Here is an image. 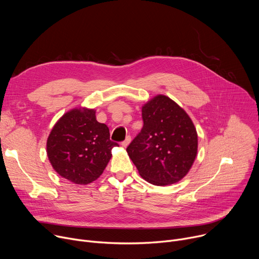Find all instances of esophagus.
<instances>
[{
    "label": "esophagus",
    "mask_w": 259,
    "mask_h": 259,
    "mask_svg": "<svg viewBox=\"0 0 259 259\" xmlns=\"http://www.w3.org/2000/svg\"><path fill=\"white\" fill-rule=\"evenodd\" d=\"M131 142V136H127L126 137V139L124 140V141H122V146H124V147H127L128 146V144Z\"/></svg>",
    "instance_id": "34e87169"
}]
</instances>
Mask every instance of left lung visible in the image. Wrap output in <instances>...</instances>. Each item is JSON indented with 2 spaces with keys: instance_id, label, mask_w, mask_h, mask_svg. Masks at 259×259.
<instances>
[{
  "instance_id": "obj_1",
  "label": "left lung",
  "mask_w": 259,
  "mask_h": 259,
  "mask_svg": "<svg viewBox=\"0 0 259 259\" xmlns=\"http://www.w3.org/2000/svg\"><path fill=\"white\" fill-rule=\"evenodd\" d=\"M143 127L127 147L140 176L155 186L178 182L198 152V134L189 115L172 99L158 95L142 106Z\"/></svg>"
}]
</instances>
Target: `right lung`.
<instances>
[{
    "label": "right lung",
    "instance_id": "right-lung-1",
    "mask_svg": "<svg viewBox=\"0 0 259 259\" xmlns=\"http://www.w3.org/2000/svg\"><path fill=\"white\" fill-rule=\"evenodd\" d=\"M118 145L109 139L108 127L97 122L94 109L73 108L51 130L47 156L61 177L88 184L102 174L112 158V149Z\"/></svg>",
    "mask_w": 259,
    "mask_h": 259
}]
</instances>
